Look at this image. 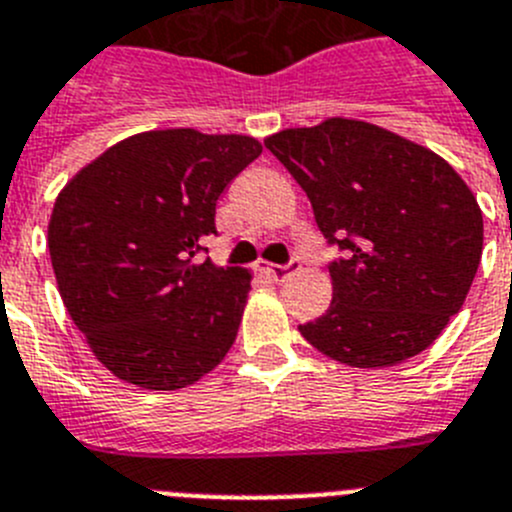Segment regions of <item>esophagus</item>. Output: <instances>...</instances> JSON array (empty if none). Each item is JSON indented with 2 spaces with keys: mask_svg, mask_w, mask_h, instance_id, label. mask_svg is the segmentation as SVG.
<instances>
[{
  "mask_svg": "<svg viewBox=\"0 0 512 512\" xmlns=\"http://www.w3.org/2000/svg\"><path fill=\"white\" fill-rule=\"evenodd\" d=\"M296 267H298V260H296V257H293V260H290L288 265H267L265 270H267V275H270V278L280 280V278H285V275H288L290 270H296Z\"/></svg>",
  "mask_w": 512,
  "mask_h": 512,
  "instance_id": "esophagus-1",
  "label": "esophagus"
}]
</instances>
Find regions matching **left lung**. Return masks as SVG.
<instances>
[{
    "label": "left lung",
    "mask_w": 512,
    "mask_h": 512,
    "mask_svg": "<svg viewBox=\"0 0 512 512\" xmlns=\"http://www.w3.org/2000/svg\"><path fill=\"white\" fill-rule=\"evenodd\" d=\"M265 147L344 250L329 265L331 306L298 326L303 339L349 367H393L431 347L482 257V209L462 176L434 150L362 119L290 127Z\"/></svg>",
    "instance_id": "8db88e82"
}]
</instances>
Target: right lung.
<instances>
[{"label": "right lung", "mask_w": 512, "mask_h": 512, "mask_svg": "<svg viewBox=\"0 0 512 512\" xmlns=\"http://www.w3.org/2000/svg\"><path fill=\"white\" fill-rule=\"evenodd\" d=\"M260 153L250 135L150 130L104 150L58 193L48 224L55 283L114 377L181 390L227 357L252 275L196 255L216 234L222 191Z\"/></svg>", "instance_id": "obj_1"}]
</instances>
